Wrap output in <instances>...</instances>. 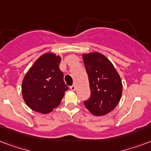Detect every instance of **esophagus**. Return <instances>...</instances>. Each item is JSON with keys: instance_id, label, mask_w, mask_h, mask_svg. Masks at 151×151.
Returning a JSON list of instances; mask_svg holds the SVG:
<instances>
[{"instance_id": "34e87169", "label": "esophagus", "mask_w": 151, "mask_h": 151, "mask_svg": "<svg viewBox=\"0 0 151 151\" xmlns=\"http://www.w3.org/2000/svg\"><path fill=\"white\" fill-rule=\"evenodd\" d=\"M70 90H72V91H75L76 85H72V86H70Z\"/></svg>"}]
</instances>
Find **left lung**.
<instances>
[{
  "label": "left lung",
  "instance_id": "8db88e82",
  "mask_svg": "<svg viewBox=\"0 0 151 151\" xmlns=\"http://www.w3.org/2000/svg\"><path fill=\"white\" fill-rule=\"evenodd\" d=\"M88 76L91 97L84 102L90 113L103 116L112 111L119 103L122 83L111 62L99 52L82 55Z\"/></svg>",
  "mask_w": 151,
  "mask_h": 151
}]
</instances>
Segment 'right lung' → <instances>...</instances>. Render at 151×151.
I'll list each match as a JSON object with an SVG mask.
<instances>
[{"mask_svg": "<svg viewBox=\"0 0 151 151\" xmlns=\"http://www.w3.org/2000/svg\"><path fill=\"white\" fill-rule=\"evenodd\" d=\"M60 56L52 52L42 55L25 75L22 94L25 103L34 111L50 113L63 98L68 86L59 69Z\"/></svg>", "mask_w": 151, "mask_h": 151, "instance_id": "right-lung-1", "label": "right lung"}]
</instances>
